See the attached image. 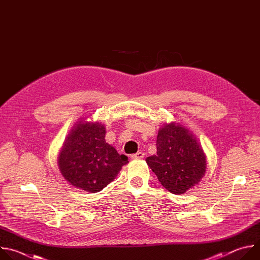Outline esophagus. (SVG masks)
Wrapping results in <instances>:
<instances>
[{
    "label": "esophagus",
    "instance_id": "esophagus-1",
    "mask_svg": "<svg viewBox=\"0 0 260 260\" xmlns=\"http://www.w3.org/2000/svg\"><path fill=\"white\" fill-rule=\"evenodd\" d=\"M144 152H141V151H139V152H137V153H135V154H132L131 155V159H141V158H143L144 157Z\"/></svg>",
    "mask_w": 260,
    "mask_h": 260
}]
</instances>
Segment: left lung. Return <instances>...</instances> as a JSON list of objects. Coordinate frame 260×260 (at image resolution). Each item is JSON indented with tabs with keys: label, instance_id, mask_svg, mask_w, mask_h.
<instances>
[{
	"label": "left lung",
	"instance_id": "left-lung-1",
	"mask_svg": "<svg viewBox=\"0 0 260 260\" xmlns=\"http://www.w3.org/2000/svg\"><path fill=\"white\" fill-rule=\"evenodd\" d=\"M156 149V155L147 157L146 162L171 193H185L205 176L206 154L186 126L175 121L165 123L158 131Z\"/></svg>",
	"mask_w": 260,
	"mask_h": 260
}]
</instances>
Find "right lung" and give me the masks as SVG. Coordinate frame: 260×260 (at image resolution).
I'll use <instances>...</instances> for the list:
<instances>
[{
  "label": "right lung",
  "instance_id": "1",
  "mask_svg": "<svg viewBox=\"0 0 260 260\" xmlns=\"http://www.w3.org/2000/svg\"><path fill=\"white\" fill-rule=\"evenodd\" d=\"M103 123L80 118L64 139L57 165L66 179L74 187L95 193L112 182L127 156L119 154L105 140Z\"/></svg>",
  "mask_w": 260,
  "mask_h": 260
}]
</instances>
